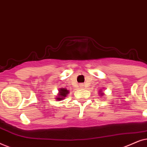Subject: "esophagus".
Wrapping results in <instances>:
<instances>
[{
    "label": "esophagus",
    "mask_w": 147,
    "mask_h": 147,
    "mask_svg": "<svg viewBox=\"0 0 147 147\" xmlns=\"http://www.w3.org/2000/svg\"><path fill=\"white\" fill-rule=\"evenodd\" d=\"M80 88H82V87H83V84H80Z\"/></svg>",
    "instance_id": "1"
}]
</instances>
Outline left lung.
I'll use <instances>...</instances> for the list:
<instances>
[{
	"label": "left lung",
	"mask_w": 147,
	"mask_h": 147,
	"mask_svg": "<svg viewBox=\"0 0 147 147\" xmlns=\"http://www.w3.org/2000/svg\"><path fill=\"white\" fill-rule=\"evenodd\" d=\"M102 94V93H101ZM102 94H103V93H102Z\"/></svg>",
	"instance_id": "8db88e82"
}]
</instances>
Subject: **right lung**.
Wrapping results in <instances>:
<instances>
[{"label": "right lung", "mask_w": 147, "mask_h": 147, "mask_svg": "<svg viewBox=\"0 0 147 147\" xmlns=\"http://www.w3.org/2000/svg\"><path fill=\"white\" fill-rule=\"evenodd\" d=\"M69 94V90H67L66 88H60L59 90V94L57 96V100H61L62 99H65L64 98L66 97V96Z\"/></svg>", "instance_id": "1"}]
</instances>
